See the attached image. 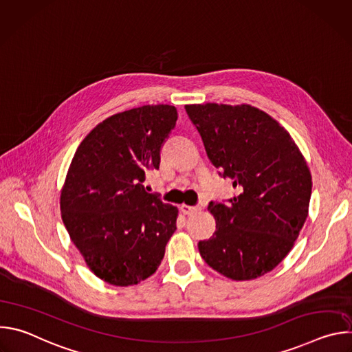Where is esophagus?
Returning <instances> with one entry per match:
<instances>
[{"mask_svg": "<svg viewBox=\"0 0 352 352\" xmlns=\"http://www.w3.org/2000/svg\"><path fill=\"white\" fill-rule=\"evenodd\" d=\"M181 212L184 213V214H186V216H192L193 213H196L197 210H199V208L197 206H188V205H181Z\"/></svg>", "mask_w": 352, "mask_h": 352, "instance_id": "esophagus-1", "label": "esophagus"}]
</instances>
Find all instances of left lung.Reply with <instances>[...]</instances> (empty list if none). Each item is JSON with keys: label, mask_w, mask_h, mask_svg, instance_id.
<instances>
[{"label": "left lung", "mask_w": 352, "mask_h": 352, "mask_svg": "<svg viewBox=\"0 0 352 352\" xmlns=\"http://www.w3.org/2000/svg\"><path fill=\"white\" fill-rule=\"evenodd\" d=\"M185 110L209 160L238 188L228 204H209L216 231L199 241V252L231 280L258 278L288 255L304 227L312 192L308 164L289 133L256 107L206 103Z\"/></svg>", "instance_id": "left-lung-1"}]
</instances>
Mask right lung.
Listing matches in <instances>:
<instances>
[{
	"label": "right lung",
	"instance_id": "obj_1",
	"mask_svg": "<svg viewBox=\"0 0 352 352\" xmlns=\"http://www.w3.org/2000/svg\"><path fill=\"white\" fill-rule=\"evenodd\" d=\"M178 114L142 106L111 116L82 140L61 190L64 226L87 267L128 287L152 276L177 230L178 209L143 186Z\"/></svg>",
	"mask_w": 352,
	"mask_h": 352
}]
</instances>
